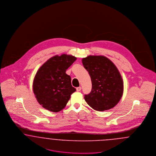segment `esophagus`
Here are the masks:
<instances>
[{"label":"esophagus","instance_id":"1","mask_svg":"<svg viewBox=\"0 0 156 156\" xmlns=\"http://www.w3.org/2000/svg\"><path fill=\"white\" fill-rule=\"evenodd\" d=\"M76 91H78V92H79V91H81V87H77L76 88Z\"/></svg>","mask_w":156,"mask_h":156}]
</instances>
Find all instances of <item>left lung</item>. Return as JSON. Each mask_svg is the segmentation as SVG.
<instances>
[{"label": "left lung", "instance_id": "left-lung-1", "mask_svg": "<svg viewBox=\"0 0 156 156\" xmlns=\"http://www.w3.org/2000/svg\"><path fill=\"white\" fill-rule=\"evenodd\" d=\"M82 62L92 81L91 92L84 96L85 101L97 111L113 108L123 92V81L117 67L103 55H89Z\"/></svg>", "mask_w": 156, "mask_h": 156}]
</instances>
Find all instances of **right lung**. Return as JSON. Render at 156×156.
<instances>
[{
	"label": "right lung",
	"mask_w": 156,
	"mask_h": 156,
	"mask_svg": "<svg viewBox=\"0 0 156 156\" xmlns=\"http://www.w3.org/2000/svg\"><path fill=\"white\" fill-rule=\"evenodd\" d=\"M76 58L67 54L55 55L37 71L33 89L37 101L44 108L58 112L63 109L76 89L66 72Z\"/></svg>",
	"instance_id": "right-lung-1"
}]
</instances>
